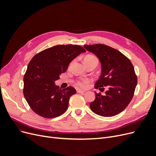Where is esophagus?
<instances>
[{
    "label": "esophagus",
    "instance_id": "obj_1",
    "mask_svg": "<svg viewBox=\"0 0 156 156\" xmlns=\"http://www.w3.org/2000/svg\"><path fill=\"white\" fill-rule=\"evenodd\" d=\"M76 92H77L78 93H80V94H83V93H85V91L81 90H78V89L76 90Z\"/></svg>",
    "mask_w": 156,
    "mask_h": 156
}]
</instances>
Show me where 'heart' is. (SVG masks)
Listing matches in <instances>:
<instances>
[{
  "instance_id": "obj_1",
  "label": "heart",
  "mask_w": 156,
  "mask_h": 156,
  "mask_svg": "<svg viewBox=\"0 0 156 156\" xmlns=\"http://www.w3.org/2000/svg\"><path fill=\"white\" fill-rule=\"evenodd\" d=\"M85 63H88V62H95L97 64H98V59L94 55H88L85 57V58L84 59ZM72 62L71 63V64ZM91 82V80L89 78H83V79H79L75 81V85L80 88H85L88 87L89 83Z\"/></svg>"
}]
</instances>
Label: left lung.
<instances>
[{"label":"left lung","mask_w":156,"mask_h":156,"mask_svg":"<svg viewBox=\"0 0 156 156\" xmlns=\"http://www.w3.org/2000/svg\"><path fill=\"white\" fill-rule=\"evenodd\" d=\"M88 51L95 54L101 62V78L94 87L104 95L95 92V99L90 108L95 114L111 117L123 111L132 101L137 84L134 67L126 56L116 49L104 44L85 45Z\"/></svg>","instance_id":"left-lung-1"}]
</instances>
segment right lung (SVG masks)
I'll return each mask as SVG.
<instances>
[{"instance_id":"1","label":"right lung","mask_w":156,"mask_h":156,"mask_svg":"<svg viewBox=\"0 0 156 156\" xmlns=\"http://www.w3.org/2000/svg\"><path fill=\"white\" fill-rule=\"evenodd\" d=\"M86 51L77 45H57L37 54L24 75L23 94L30 108L45 118L58 117L66 111L76 90H61L54 81L66 71L70 62Z\"/></svg>"}]
</instances>
